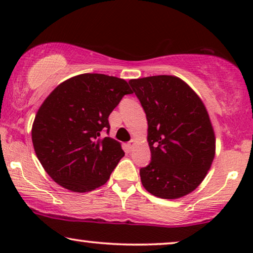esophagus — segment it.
Instances as JSON below:
<instances>
[{
    "label": "esophagus",
    "mask_w": 253,
    "mask_h": 253,
    "mask_svg": "<svg viewBox=\"0 0 253 253\" xmlns=\"http://www.w3.org/2000/svg\"><path fill=\"white\" fill-rule=\"evenodd\" d=\"M134 145H136V140L134 139H131L129 143H127V147H129V150H132Z\"/></svg>",
    "instance_id": "1"
}]
</instances>
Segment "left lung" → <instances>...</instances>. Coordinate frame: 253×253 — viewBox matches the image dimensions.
Returning a JSON list of instances; mask_svg holds the SVG:
<instances>
[{"instance_id":"1","label":"left lung","mask_w":253,"mask_h":253,"mask_svg":"<svg viewBox=\"0 0 253 253\" xmlns=\"http://www.w3.org/2000/svg\"><path fill=\"white\" fill-rule=\"evenodd\" d=\"M147 119L152 160L141 184L162 199L182 198L200 185L215 157V133L200 96L176 76L129 82Z\"/></svg>"}]
</instances>
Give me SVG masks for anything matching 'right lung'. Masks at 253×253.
<instances>
[{"label":"right lung","mask_w":253,"mask_h":253,"mask_svg":"<svg viewBox=\"0 0 253 253\" xmlns=\"http://www.w3.org/2000/svg\"><path fill=\"white\" fill-rule=\"evenodd\" d=\"M131 93L126 81L102 74L77 75L51 91L33 121L32 143L53 181L81 193L108 181L124 152L101 131L108 132L110 113Z\"/></svg>","instance_id":"1"}]
</instances>
